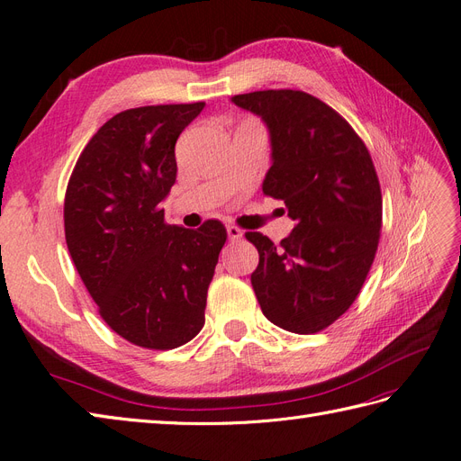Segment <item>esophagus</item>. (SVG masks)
<instances>
[{
    "label": "esophagus",
    "instance_id": "1",
    "mask_svg": "<svg viewBox=\"0 0 461 461\" xmlns=\"http://www.w3.org/2000/svg\"><path fill=\"white\" fill-rule=\"evenodd\" d=\"M227 234H229V240H230V242H236V240L242 239L244 230L239 229L236 225H229V227H227Z\"/></svg>",
    "mask_w": 461,
    "mask_h": 461
}]
</instances>
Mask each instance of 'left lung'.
I'll list each match as a JSON object with an SVG mask.
<instances>
[{"label": "left lung", "instance_id": "obj_1", "mask_svg": "<svg viewBox=\"0 0 461 461\" xmlns=\"http://www.w3.org/2000/svg\"><path fill=\"white\" fill-rule=\"evenodd\" d=\"M232 104L267 124L263 194L296 221L281 246L246 232L259 252L252 286L261 312L285 330L319 332L354 303L375 259L383 222L375 165L348 121L312 94L261 90Z\"/></svg>", "mask_w": 461, "mask_h": 461}]
</instances>
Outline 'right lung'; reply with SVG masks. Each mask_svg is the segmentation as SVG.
Returning a JSON list of instances; mask_svg holds the SVG:
<instances>
[{
    "mask_svg": "<svg viewBox=\"0 0 461 461\" xmlns=\"http://www.w3.org/2000/svg\"><path fill=\"white\" fill-rule=\"evenodd\" d=\"M203 102L121 111L82 149L65 194V240L75 267L119 337L173 350L205 323L227 230L167 225L161 202L176 180L175 144Z\"/></svg>",
    "mask_w": 461,
    "mask_h": 461,
    "instance_id": "obj_1",
    "label": "right lung"
}]
</instances>
